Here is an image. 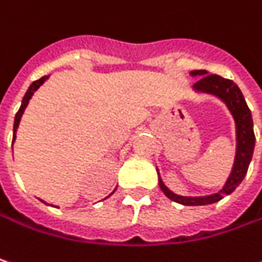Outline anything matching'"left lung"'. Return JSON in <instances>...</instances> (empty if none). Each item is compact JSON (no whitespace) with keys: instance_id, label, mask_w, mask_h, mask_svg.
Wrapping results in <instances>:
<instances>
[{"instance_id":"left-lung-1","label":"left lung","mask_w":262,"mask_h":262,"mask_svg":"<svg viewBox=\"0 0 262 262\" xmlns=\"http://www.w3.org/2000/svg\"><path fill=\"white\" fill-rule=\"evenodd\" d=\"M191 76L201 77L192 86L196 94H206V95L216 97L217 100H221L227 105V108L230 110V113L233 116L234 123H235V157H234L231 173L227 179L225 185L215 194L186 196L178 195L173 191H170L159 176L158 168H157V171H158L159 188L167 198H170L174 203L183 204V206H207V204L217 203L225 195H230L246 176L249 164L252 161L253 149H255L253 121L252 113L246 104V100H245L240 88L234 83L233 80L224 79L217 74H210L206 70H194V71H191Z\"/></svg>"}]
</instances>
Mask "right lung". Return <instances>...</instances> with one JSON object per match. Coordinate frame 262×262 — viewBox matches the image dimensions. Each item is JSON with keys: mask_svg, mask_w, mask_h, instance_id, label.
I'll return each instance as SVG.
<instances>
[{"mask_svg": "<svg viewBox=\"0 0 262 262\" xmlns=\"http://www.w3.org/2000/svg\"><path fill=\"white\" fill-rule=\"evenodd\" d=\"M47 79H49V76H45V77H41V79L32 82L31 86L28 88V91H27V94L24 95V100H22V104H20V108H19V112H17L16 116H14V125H13V143L16 140V131H17V128H19V122H20V118H22V115H24V112H25V108H27V105H28L29 100L32 98L34 92H35L41 84L45 83ZM113 192H115V191H113ZM113 192H112V194H113ZM112 194H110V195H112ZM105 198H107V196H105Z\"/></svg>", "mask_w": 262, "mask_h": 262, "instance_id": "add662e5", "label": "right lung"}]
</instances>
